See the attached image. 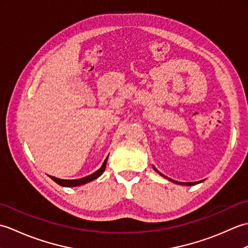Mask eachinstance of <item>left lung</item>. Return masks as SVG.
Masks as SVG:
<instances>
[{
    "instance_id": "obj_1",
    "label": "left lung",
    "mask_w": 248,
    "mask_h": 248,
    "mask_svg": "<svg viewBox=\"0 0 248 248\" xmlns=\"http://www.w3.org/2000/svg\"><path fill=\"white\" fill-rule=\"evenodd\" d=\"M154 168H155V171H157L156 170V168L154 166ZM157 172H159V171H157ZM160 173V175H162V173L161 172H159ZM163 176V175H162ZM165 177V176H164ZM170 181H172V182H175V183H178V184H186V186H194V184H197V183H199V181L198 182H178V181H173V180H171V179H170Z\"/></svg>"
}]
</instances>
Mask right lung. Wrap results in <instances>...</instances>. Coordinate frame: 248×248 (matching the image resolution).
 <instances>
[{
    "mask_svg": "<svg viewBox=\"0 0 248 248\" xmlns=\"http://www.w3.org/2000/svg\"><path fill=\"white\" fill-rule=\"evenodd\" d=\"M107 161H108V157L104 160L102 166L99 168L97 171H94L93 173L89 176H86L84 178L81 179H75V180H64V179H60V178H56L53 176H50V178L52 180L55 181L57 184H60L62 186H82V184H85L87 182H91L94 179H97L98 177H100L103 173V171L105 170V166H107Z\"/></svg>",
    "mask_w": 248,
    "mask_h": 248,
    "instance_id": "obj_1",
    "label": "right lung"
}]
</instances>
